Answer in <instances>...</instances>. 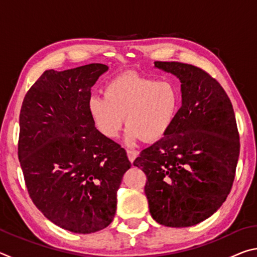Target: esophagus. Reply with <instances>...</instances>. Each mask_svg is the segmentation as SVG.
<instances>
[{"instance_id":"esophagus-1","label":"esophagus","mask_w":257,"mask_h":257,"mask_svg":"<svg viewBox=\"0 0 257 257\" xmlns=\"http://www.w3.org/2000/svg\"><path fill=\"white\" fill-rule=\"evenodd\" d=\"M127 155H128V159H129V161H130V162H134V161H135V159H136L137 158V155H138V153H137V152L136 151H130V150H128L127 151Z\"/></svg>"}]
</instances>
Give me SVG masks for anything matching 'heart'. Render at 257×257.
<instances>
[{
    "mask_svg": "<svg viewBox=\"0 0 257 257\" xmlns=\"http://www.w3.org/2000/svg\"><path fill=\"white\" fill-rule=\"evenodd\" d=\"M180 106L178 86L169 79L124 73L111 80L103 96H93L88 112L95 127L107 139L118 137L123 121L125 144L162 138L175 121Z\"/></svg>",
    "mask_w": 257,
    "mask_h": 257,
    "instance_id": "b5f03b06",
    "label": "heart"
}]
</instances>
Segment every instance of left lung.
Returning a JSON list of instances; mask_svg holds the SVG:
<instances>
[{
    "label": "left lung",
    "mask_w": 257,
    "mask_h": 257,
    "mask_svg": "<svg viewBox=\"0 0 257 257\" xmlns=\"http://www.w3.org/2000/svg\"><path fill=\"white\" fill-rule=\"evenodd\" d=\"M180 80L181 106L171 128L142 151L135 167L145 172V194L156 222L191 227L214 214L232 187L239 135L228 95L191 64L154 62Z\"/></svg>",
    "instance_id": "8db88e82"
}]
</instances>
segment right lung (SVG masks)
Instances as JSON below:
<instances>
[{
	"instance_id": "right-lung-1",
	"label": "right lung",
	"mask_w": 257,
	"mask_h": 257,
	"mask_svg": "<svg viewBox=\"0 0 257 257\" xmlns=\"http://www.w3.org/2000/svg\"><path fill=\"white\" fill-rule=\"evenodd\" d=\"M107 70L101 63L46 70L20 111L18 155L29 196L46 219L75 233L112 222L116 193L132 167L88 112L90 89Z\"/></svg>"
}]
</instances>
